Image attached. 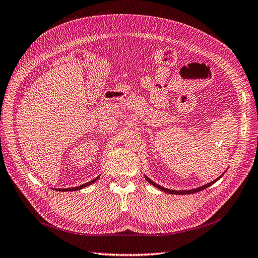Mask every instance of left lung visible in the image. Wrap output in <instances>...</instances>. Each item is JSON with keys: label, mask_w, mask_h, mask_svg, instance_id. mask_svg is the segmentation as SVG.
<instances>
[{"label": "left lung", "mask_w": 258, "mask_h": 258, "mask_svg": "<svg viewBox=\"0 0 258 258\" xmlns=\"http://www.w3.org/2000/svg\"><path fill=\"white\" fill-rule=\"evenodd\" d=\"M224 175V173L219 176V177H217L215 180H213V181H211V182H209V183H207V185H204V186H201V187H198V188H196V189H190V190H171V189H167V188H163L162 186H160V185H158L157 182H154V181H152L150 178H148L147 177V176L145 175V178L148 180V182L149 183H151V185H153L154 187L156 188H158V189H160V190H162V191H164V192H167V194H171V195H191V194H196V192H199V191H201V190H203V189H205V188H208V187H210V186H212L213 183H215L219 178H222V176Z\"/></svg>", "instance_id": "left-lung-1"}]
</instances>
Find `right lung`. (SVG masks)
Listing matches in <instances>:
<instances>
[{
	"label": "right lung",
	"mask_w": 258,
	"mask_h": 258,
	"mask_svg": "<svg viewBox=\"0 0 258 258\" xmlns=\"http://www.w3.org/2000/svg\"><path fill=\"white\" fill-rule=\"evenodd\" d=\"M99 178V176H97L96 178L95 179H93V180H91V181H88V182H86V183H83V185H80V186H78V187H73V188H66V189H58V191H77V190H80V189H83V188H85V187H87V186H90V185H92L93 182H95L96 181L97 179Z\"/></svg>",
	"instance_id": "1"
}]
</instances>
